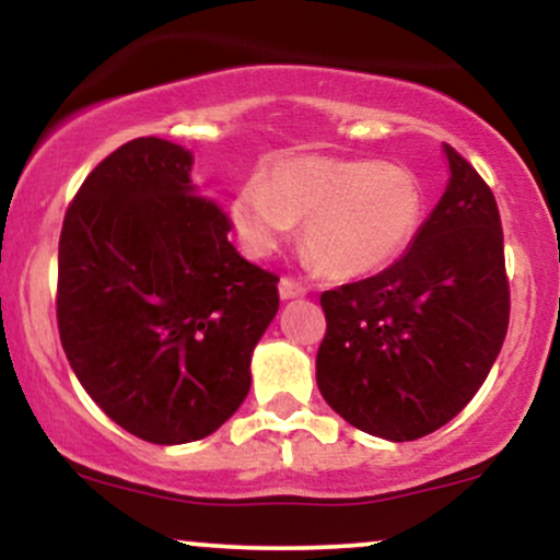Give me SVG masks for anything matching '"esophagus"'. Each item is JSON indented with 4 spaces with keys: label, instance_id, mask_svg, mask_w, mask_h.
Segmentation results:
<instances>
[{
    "label": "esophagus",
    "instance_id": "1",
    "mask_svg": "<svg viewBox=\"0 0 560 560\" xmlns=\"http://www.w3.org/2000/svg\"><path fill=\"white\" fill-rule=\"evenodd\" d=\"M305 284H300V281L294 279H281L279 281V298L281 300H294V298H305Z\"/></svg>",
    "mask_w": 560,
    "mask_h": 560
}]
</instances>
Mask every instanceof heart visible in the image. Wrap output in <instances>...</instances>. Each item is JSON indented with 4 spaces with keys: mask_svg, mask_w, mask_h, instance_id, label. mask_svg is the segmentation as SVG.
Listing matches in <instances>:
<instances>
[{
    "mask_svg": "<svg viewBox=\"0 0 560 560\" xmlns=\"http://www.w3.org/2000/svg\"><path fill=\"white\" fill-rule=\"evenodd\" d=\"M231 223L253 255H271L304 221L302 249L339 279L374 273L413 240L423 195L410 171L371 160L302 155L271 178H249L231 199Z\"/></svg>",
    "mask_w": 560,
    "mask_h": 560,
    "instance_id": "obj_1",
    "label": "heart"
}]
</instances>
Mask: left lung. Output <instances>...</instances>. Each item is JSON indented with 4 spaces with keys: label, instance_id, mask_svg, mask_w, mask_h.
<instances>
[{
    "label": "left lung",
    "instance_id": "obj_1",
    "mask_svg": "<svg viewBox=\"0 0 560 560\" xmlns=\"http://www.w3.org/2000/svg\"><path fill=\"white\" fill-rule=\"evenodd\" d=\"M450 178L402 258L320 294L316 382L347 423L419 440L466 408L500 355L511 292L498 202L450 144Z\"/></svg>",
    "mask_w": 560,
    "mask_h": 560
}]
</instances>
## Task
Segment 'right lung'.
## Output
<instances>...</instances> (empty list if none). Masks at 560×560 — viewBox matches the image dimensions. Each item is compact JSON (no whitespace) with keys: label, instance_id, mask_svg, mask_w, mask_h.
Segmentation results:
<instances>
[{"label":"right lung","instance_id":"right-lung-1","mask_svg":"<svg viewBox=\"0 0 560 560\" xmlns=\"http://www.w3.org/2000/svg\"><path fill=\"white\" fill-rule=\"evenodd\" d=\"M191 165L168 139L118 147L70 202L57 258L70 369L118 427L155 445L202 440L236 413L279 311V276L236 253Z\"/></svg>","mask_w":560,"mask_h":560}]
</instances>
